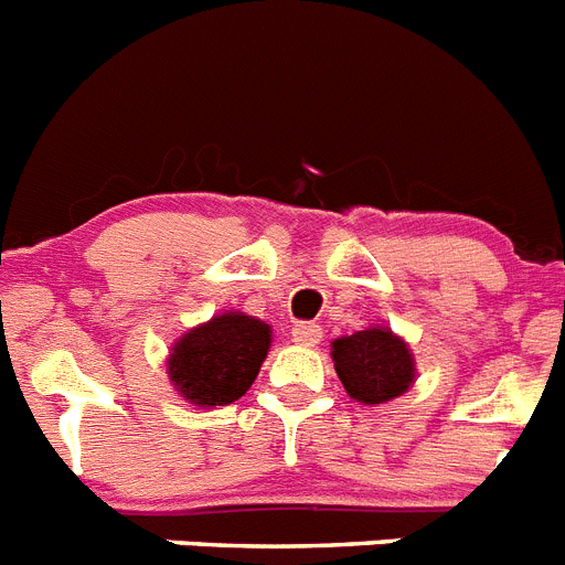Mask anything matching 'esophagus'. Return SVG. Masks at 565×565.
<instances>
[{
  "instance_id": "esophagus-1",
  "label": "esophagus",
  "mask_w": 565,
  "mask_h": 565,
  "mask_svg": "<svg viewBox=\"0 0 565 565\" xmlns=\"http://www.w3.org/2000/svg\"><path fill=\"white\" fill-rule=\"evenodd\" d=\"M291 337L297 344L311 348V344H317L319 339H322V328H319L317 322H297V326L291 328Z\"/></svg>"
}]
</instances>
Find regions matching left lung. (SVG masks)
I'll use <instances>...</instances> for the list:
<instances>
[{
	"label": "left lung",
	"instance_id": "left-lung-1",
	"mask_svg": "<svg viewBox=\"0 0 565 565\" xmlns=\"http://www.w3.org/2000/svg\"><path fill=\"white\" fill-rule=\"evenodd\" d=\"M333 367L344 391L362 404H382L402 396L416 379L407 344L387 328H367L333 342Z\"/></svg>",
	"mask_w": 565,
	"mask_h": 565
}]
</instances>
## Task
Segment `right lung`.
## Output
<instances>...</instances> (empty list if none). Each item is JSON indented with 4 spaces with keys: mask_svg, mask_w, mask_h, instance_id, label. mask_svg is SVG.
Masks as SVG:
<instances>
[{
    "mask_svg": "<svg viewBox=\"0 0 565 565\" xmlns=\"http://www.w3.org/2000/svg\"><path fill=\"white\" fill-rule=\"evenodd\" d=\"M271 344V328L246 313H223L172 348L169 379L203 407L232 404L252 387Z\"/></svg>",
    "mask_w": 565,
    "mask_h": 565,
    "instance_id": "1",
    "label": "right lung"
}]
</instances>
